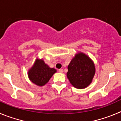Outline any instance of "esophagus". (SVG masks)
I'll use <instances>...</instances> for the list:
<instances>
[{"instance_id":"1","label":"esophagus","mask_w":121,"mask_h":121,"mask_svg":"<svg viewBox=\"0 0 121 121\" xmlns=\"http://www.w3.org/2000/svg\"><path fill=\"white\" fill-rule=\"evenodd\" d=\"M58 72H60V73H63V70L62 69H59V70H58Z\"/></svg>"}]
</instances>
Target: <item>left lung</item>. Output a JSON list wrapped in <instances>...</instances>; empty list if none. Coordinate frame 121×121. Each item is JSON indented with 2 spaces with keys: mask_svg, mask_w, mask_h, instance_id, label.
<instances>
[{
  "mask_svg": "<svg viewBox=\"0 0 121 121\" xmlns=\"http://www.w3.org/2000/svg\"><path fill=\"white\" fill-rule=\"evenodd\" d=\"M67 77L70 84L77 89H84L92 82L95 73L93 61L82 52L75 54L68 65Z\"/></svg>",
  "mask_w": 121,
  "mask_h": 121,
  "instance_id": "1",
  "label": "left lung"
}]
</instances>
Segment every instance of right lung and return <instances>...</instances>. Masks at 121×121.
Instances as JSON below:
<instances>
[{"label": "right lung", "instance_id": "1", "mask_svg": "<svg viewBox=\"0 0 121 121\" xmlns=\"http://www.w3.org/2000/svg\"><path fill=\"white\" fill-rule=\"evenodd\" d=\"M56 72V69L49 67L42 59H37L28 71V75L33 83L39 86H43L48 83Z\"/></svg>", "mask_w": 121, "mask_h": 121}]
</instances>
